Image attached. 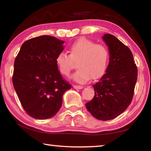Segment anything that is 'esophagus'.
Returning a JSON list of instances; mask_svg holds the SVG:
<instances>
[{
    "mask_svg": "<svg viewBox=\"0 0 151 151\" xmlns=\"http://www.w3.org/2000/svg\"><path fill=\"white\" fill-rule=\"evenodd\" d=\"M73 88H75V89H79V90H80V89H82L83 87L82 86H79V85H74L73 86Z\"/></svg>",
    "mask_w": 151,
    "mask_h": 151,
    "instance_id": "1",
    "label": "esophagus"
}]
</instances>
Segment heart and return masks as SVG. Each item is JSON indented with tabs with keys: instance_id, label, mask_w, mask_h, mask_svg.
I'll return each mask as SVG.
<instances>
[{
	"instance_id": "b5f03b06",
	"label": "heart",
	"mask_w": 151,
	"mask_h": 151,
	"mask_svg": "<svg viewBox=\"0 0 151 151\" xmlns=\"http://www.w3.org/2000/svg\"><path fill=\"white\" fill-rule=\"evenodd\" d=\"M68 52L69 55L59 53L55 58L58 70L63 76L70 75L76 61L78 69L73 79L78 82L84 83L90 78H99L104 73L109 59V53L105 46L81 38L71 44Z\"/></svg>"
}]
</instances>
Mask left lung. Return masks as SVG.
Returning <instances> with one entry per match:
<instances>
[{
	"label": "left lung",
	"mask_w": 151,
	"mask_h": 151,
	"mask_svg": "<svg viewBox=\"0 0 151 151\" xmlns=\"http://www.w3.org/2000/svg\"><path fill=\"white\" fill-rule=\"evenodd\" d=\"M102 39L109 49L110 63L106 73L93 85L94 96L86 106L94 118L109 120L124 112L131 103L138 70L127 45L111 34L104 35Z\"/></svg>",
	"instance_id": "obj_1"
}]
</instances>
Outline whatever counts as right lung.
<instances>
[{
    "instance_id": "obj_1",
    "label": "right lung",
    "mask_w": 151,
    "mask_h": 151,
    "mask_svg": "<svg viewBox=\"0 0 151 151\" xmlns=\"http://www.w3.org/2000/svg\"><path fill=\"white\" fill-rule=\"evenodd\" d=\"M64 41L42 35L24 42L14 63L13 83L24 110L30 116L45 120L55 116L71 85L59 73L55 58Z\"/></svg>"
}]
</instances>
